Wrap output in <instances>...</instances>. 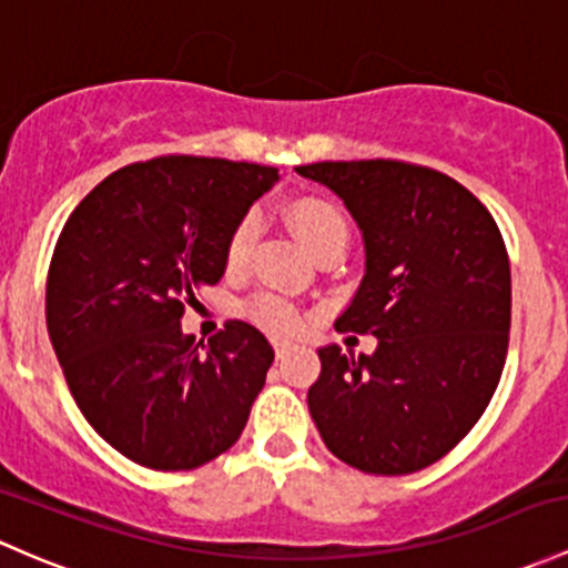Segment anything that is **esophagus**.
I'll return each mask as SVG.
<instances>
[{"label":"esophagus","mask_w":568,"mask_h":568,"mask_svg":"<svg viewBox=\"0 0 568 568\" xmlns=\"http://www.w3.org/2000/svg\"><path fill=\"white\" fill-rule=\"evenodd\" d=\"M291 351V343L288 339H274V354H277V359H285Z\"/></svg>","instance_id":"esophagus-1"}]
</instances>
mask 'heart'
Listing matches in <instances>:
<instances>
[{
	"label": "heart",
	"mask_w": 568,
	"mask_h": 568,
	"mask_svg": "<svg viewBox=\"0 0 568 568\" xmlns=\"http://www.w3.org/2000/svg\"><path fill=\"white\" fill-rule=\"evenodd\" d=\"M285 220L291 231L300 236V242L318 258L329 247H345L348 244V220L345 212L326 195H296L285 204ZM258 225L253 217H242L231 231L225 244V264L229 268H242L247 264L250 250H253ZM250 318L268 332H296L302 326V313L294 302L280 294H258L247 304Z\"/></svg>",
	"instance_id": "obj_1"
}]
</instances>
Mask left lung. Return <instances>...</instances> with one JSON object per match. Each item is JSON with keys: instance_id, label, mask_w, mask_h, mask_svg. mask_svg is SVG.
<instances>
[{"instance_id": "1", "label": "left lung", "mask_w": 568, "mask_h": 568, "mask_svg": "<svg viewBox=\"0 0 568 568\" xmlns=\"http://www.w3.org/2000/svg\"><path fill=\"white\" fill-rule=\"evenodd\" d=\"M343 199L364 277L337 332L373 334L359 359L318 348L307 408L334 457L403 476L449 455L493 399L511 324V272L493 214L440 171L399 160L300 165Z\"/></svg>"}]
</instances>
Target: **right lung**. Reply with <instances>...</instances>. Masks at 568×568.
<instances>
[{"mask_svg": "<svg viewBox=\"0 0 568 568\" xmlns=\"http://www.w3.org/2000/svg\"><path fill=\"white\" fill-rule=\"evenodd\" d=\"M272 165L169 154L105 176L64 223L45 283V324L70 394L94 433L152 470H193L229 452L274 351L229 321L209 345L182 334L201 285Z\"/></svg>", "mask_w": 568, "mask_h": 568, "instance_id": "1", "label": "right lung"}]
</instances>
